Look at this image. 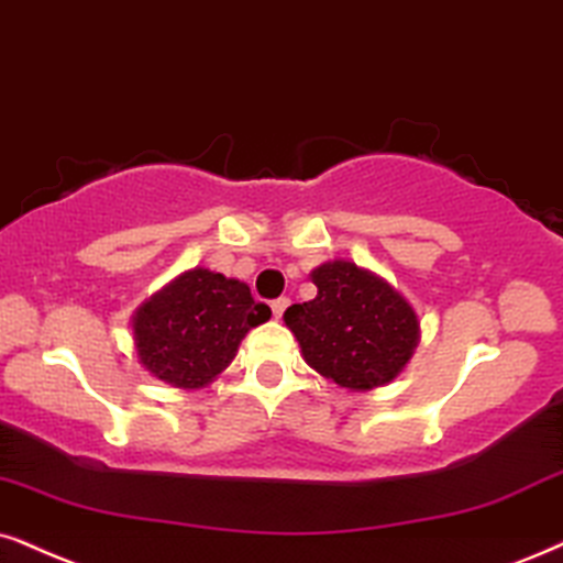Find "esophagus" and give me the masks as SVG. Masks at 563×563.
Segmentation results:
<instances>
[{
	"label": "esophagus",
	"mask_w": 563,
	"mask_h": 563,
	"mask_svg": "<svg viewBox=\"0 0 563 563\" xmlns=\"http://www.w3.org/2000/svg\"><path fill=\"white\" fill-rule=\"evenodd\" d=\"M288 298H275V301H273V314H275V319H280L283 317V311H286L288 309Z\"/></svg>",
	"instance_id": "obj_1"
}]
</instances>
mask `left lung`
Listing matches in <instances>:
<instances>
[{
  "mask_svg": "<svg viewBox=\"0 0 563 563\" xmlns=\"http://www.w3.org/2000/svg\"><path fill=\"white\" fill-rule=\"evenodd\" d=\"M317 298L286 311L288 330L314 372L347 389L393 382L418 345V317L397 290L353 262L311 273Z\"/></svg>",
  "mask_w": 563,
  "mask_h": 563,
  "instance_id": "left-lung-1",
  "label": "left lung"
}]
</instances>
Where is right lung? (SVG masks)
<instances>
[{"label":"right lung","mask_w":563,"mask_h":563,"mask_svg":"<svg viewBox=\"0 0 563 563\" xmlns=\"http://www.w3.org/2000/svg\"><path fill=\"white\" fill-rule=\"evenodd\" d=\"M269 314L246 283L197 267L134 314L140 364L170 387H205L231 364L241 338Z\"/></svg>","instance_id":"obj_1"}]
</instances>
